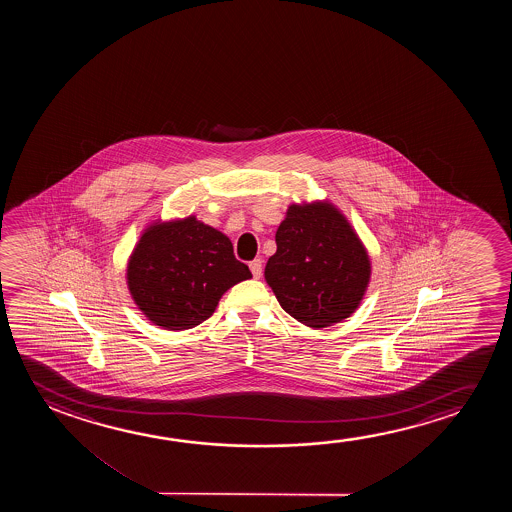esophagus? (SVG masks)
<instances>
[{"mask_svg": "<svg viewBox=\"0 0 512 512\" xmlns=\"http://www.w3.org/2000/svg\"><path fill=\"white\" fill-rule=\"evenodd\" d=\"M250 271H252L253 278L259 280L262 276V259H255L250 262Z\"/></svg>", "mask_w": 512, "mask_h": 512, "instance_id": "34e87169", "label": "esophagus"}]
</instances>
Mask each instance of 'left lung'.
<instances>
[{
    "label": "left lung",
    "mask_w": 512,
    "mask_h": 512,
    "mask_svg": "<svg viewBox=\"0 0 512 512\" xmlns=\"http://www.w3.org/2000/svg\"><path fill=\"white\" fill-rule=\"evenodd\" d=\"M276 246L264 276L288 315L323 329L355 313L371 280V260L336 206H288Z\"/></svg>",
    "instance_id": "8db88e82"
}]
</instances>
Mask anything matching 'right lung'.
Masks as SVG:
<instances>
[{
  "mask_svg": "<svg viewBox=\"0 0 512 512\" xmlns=\"http://www.w3.org/2000/svg\"><path fill=\"white\" fill-rule=\"evenodd\" d=\"M252 273L234 257L231 239L194 215L155 222L127 264V287L150 322L185 330L208 320L222 295Z\"/></svg>",
  "mask_w": 512,
  "mask_h": 512,
  "instance_id": "right-lung-1",
  "label": "right lung"
}]
</instances>
